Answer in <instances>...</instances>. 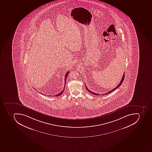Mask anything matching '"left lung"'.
Masks as SVG:
<instances>
[{
  "label": "left lung",
  "mask_w": 152,
  "mask_h": 152,
  "mask_svg": "<svg viewBox=\"0 0 152 152\" xmlns=\"http://www.w3.org/2000/svg\"><path fill=\"white\" fill-rule=\"evenodd\" d=\"M124 78H125V73H124L123 76L121 80L120 81L119 84H118V86L116 87L113 88V89H112V90H111L110 91L108 92H107V93L103 94L102 95H106V94H109V93H111V92H113V91H114L115 90H116L117 88H118L119 87V86H120V85H121L122 84L123 82L124 81ZM85 87H86V89L88 91L90 92H91V93H92V94H93V95H100V94H96V93H94V92H93L91 91H90V90H88V88H87V87H86V85H85Z\"/></svg>",
  "instance_id": "8db88e82"
}]
</instances>
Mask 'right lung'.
<instances>
[{"label":"right lung","mask_w":152,"mask_h":152,"mask_svg":"<svg viewBox=\"0 0 152 152\" xmlns=\"http://www.w3.org/2000/svg\"><path fill=\"white\" fill-rule=\"evenodd\" d=\"M69 73V72H67V73H66V74H65V79H64V80H65V85H64V90L62 91L60 93H59V94H56V96H59L61 95V94L63 93V92L65 90V84H66V79H67V76H68V75Z\"/></svg>","instance_id":"1"}]
</instances>
